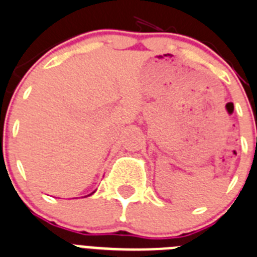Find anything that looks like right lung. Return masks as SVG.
Here are the masks:
<instances>
[{"instance_id":"1","label":"right lung","mask_w":257,"mask_h":257,"mask_svg":"<svg viewBox=\"0 0 257 257\" xmlns=\"http://www.w3.org/2000/svg\"><path fill=\"white\" fill-rule=\"evenodd\" d=\"M92 193H94V192H92Z\"/></svg>"}]
</instances>
